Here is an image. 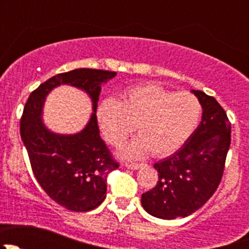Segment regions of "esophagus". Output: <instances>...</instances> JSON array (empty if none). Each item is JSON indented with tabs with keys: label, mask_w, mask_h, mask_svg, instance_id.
<instances>
[{
	"label": "esophagus",
	"mask_w": 249,
	"mask_h": 249,
	"mask_svg": "<svg viewBox=\"0 0 249 249\" xmlns=\"http://www.w3.org/2000/svg\"><path fill=\"white\" fill-rule=\"evenodd\" d=\"M126 169H130V170H139L141 166H142V164H137V162H126V164L124 165Z\"/></svg>",
	"instance_id": "obj_1"
}]
</instances>
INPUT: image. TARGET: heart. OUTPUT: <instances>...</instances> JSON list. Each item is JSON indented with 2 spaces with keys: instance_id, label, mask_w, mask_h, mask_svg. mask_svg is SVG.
I'll use <instances>...</instances> for the list:
<instances>
[{
  "instance_id": "b5f03b06",
  "label": "heart",
  "mask_w": 249,
  "mask_h": 249,
  "mask_svg": "<svg viewBox=\"0 0 249 249\" xmlns=\"http://www.w3.org/2000/svg\"><path fill=\"white\" fill-rule=\"evenodd\" d=\"M201 113V102L195 95L145 83L125 89L118 100L105 99L96 117L105 140L114 147L122 145L136 125L139 137L122 152V157L132 159L148 150L157 158L175 153L194 134Z\"/></svg>"
}]
</instances>
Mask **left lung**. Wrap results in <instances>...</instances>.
<instances>
[{"instance_id": "1", "label": "left lung", "mask_w": 249, "mask_h": 249, "mask_svg": "<svg viewBox=\"0 0 249 249\" xmlns=\"http://www.w3.org/2000/svg\"><path fill=\"white\" fill-rule=\"evenodd\" d=\"M202 106L199 126L180 149L155 162L157 185L142 194L141 203L161 219L188 217L214 194L222 179L231 141V125L217 100L192 90Z\"/></svg>"}]
</instances>
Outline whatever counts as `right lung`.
<instances>
[{
    "mask_svg": "<svg viewBox=\"0 0 249 249\" xmlns=\"http://www.w3.org/2000/svg\"><path fill=\"white\" fill-rule=\"evenodd\" d=\"M117 72L78 69L42 83L27 99L20 120V135L32 171L42 189L62 207L87 212L106 199L107 176L119 164L100 137L96 108L101 85ZM60 85L83 89L93 102L88 124L77 134L53 133L41 119L47 94Z\"/></svg>",
    "mask_w": 249,
    "mask_h": 249,
    "instance_id": "right-lung-1",
    "label": "right lung"
}]
</instances>
